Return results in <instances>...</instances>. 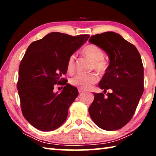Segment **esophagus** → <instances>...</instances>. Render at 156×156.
I'll use <instances>...</instances> for the list:
<instances>
[{
    "label": "esophagus",
    "mask_w": 156,
    "mask_h": 156,
    "mask_svg": "<svg viewBox=\"0 0 156 156\" xmlns=\"http://www.w3.org/2000/svg\"><path fill=\"white\" fill-rule=\"evenodd\" d=\"M78 92H79V94H82V93H83V90H82V89H78Z\"/></svg>",
    "instance_id": "obj_1"
}]
</instances>
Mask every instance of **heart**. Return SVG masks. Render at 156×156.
Instances as JSON below:
<instances>
[{
    "mask_svg": "<svg viewBox=\"0 0 156 156\" xmlns=\"http://www.w3.org/2000/svg\"><path fill=\"white\" fill-rule=\"evenodd\" d=\"M83 54L84 56L89 58L93 61V68L96 69L99 73H103L108 69V63L104 60V51L95 44H88L83 49ZM67 71L72 73L75 69V56H70L67 60ZM98 80V76L96 73H91L88 74H79L73 76L69 80V83L73 86L78 88L87 89L90 88L91 85L96 83Z\"/></svg>",
    "mask_w": 156,
    "mask_h": 156,
    "instance_id": "obj_1",
    "label": "heart"
}]
</instances>
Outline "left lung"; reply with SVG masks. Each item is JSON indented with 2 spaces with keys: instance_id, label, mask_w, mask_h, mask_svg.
<instances>
[{
  "instance_id": "obj_1",
  "label": "left lung",
  "mask_w": 156,
  "mask_h": 156,
  "mask_svg": "<svg viewBox=\"0 0 156 156\" xmlns=\"http://www.w3.org/2000/svg\"><path fill=\"white\" fill-rule=\"evenodd\" d=\"M89 41L107 53L109 65L98 84L107 96L94 93L89 108L92 120L106 131H115L133 117L144 91V67L136 47L120 34L107 31L91 36Z\"/></svg>"
}]
</instances>
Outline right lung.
<instances>
[{"instance_id": "obj_1", "label": "right lung", "mask_w": 156, "mask_h": 156, "mask_svg": "<svg viewBox=\"0 0 156 156\" xmlns=\"http://www.w3.org/2000/svg\"><path fill=\"white\" fill-rule=\"evenodd\" d=\"M89 38L51 32L28 47L19 66L17 89L23 116L38 130H55L67 119L78 91L62 76L67 72L69 58ZM59 83L66 86L60 94L54 93V85Z\"/></svg>"}]
</instances>
